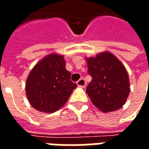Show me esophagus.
I'll list each match as a JSON object with an SVG mask.
<instances>
[{"instance_id": "esophagus-1", "label": "esophagus", "mask_w": 149, "mask_h": 149, "mask_svg": "<svg viewBox=\"0 0 149 149\" xmlns=\"http://www.w3.org/2000/svg\"><path fill=\"white\" fill-rule=\"evenodd\" d=\"M77 84L79 87H81V88H84L85 86V84H86V82H85V80H84V78H81L80 79L79 81L77 82Z\"/></svg>"}]
</instances>
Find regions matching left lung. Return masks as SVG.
I'll use <instances>...</instances> for the list:
<instances>
[{
  "mask_svg": "<svg viewBox=\"0 0 149 149\" xmlns=\"http://www.w3.org/2000/svg\"><path fill=\"white\" fill-rule=\"evenodd\" d=\"M88 73L92 81L86 93L95 106L104 112L121 108L129 93V79L125 66L108 52L87 58Z\"/></svg>",
  "mask_w": 149,
  "mask_h": 149,
  "instance_id": "left-lung-1",
  "label": "left lung"
}]
</instances>
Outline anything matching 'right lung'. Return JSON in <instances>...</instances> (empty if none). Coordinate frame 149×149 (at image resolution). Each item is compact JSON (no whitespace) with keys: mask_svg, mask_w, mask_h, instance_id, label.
Wrapping results in <instances>:
<instances>
[{"mask_svg":"<svg viewBox=\"0 0 149 149\" xmlns=\"http://www.w3.org/2000/svg\"><path fill=\"white\" fill-rule=\"evenodd\" d=\"M70 77L63 56H47L34 66L27 78L25 90L31 105L44 112L61 109L77 86Z\"/></svg>","mask_w":149,"mask_h":149,"instance_id":"obj_1","label":"right lung"}]
</instances>
